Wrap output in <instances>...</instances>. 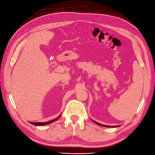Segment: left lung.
Here are the masks:
<instances>
[{
    "instance_id": "obj_1",
    "label": "left lung",
    "mask_w": 155,
    "mask_h": 155,
    "mask_svg": "<svg viewBox=\"0 0 155 155\" xmlns=\"http://www.w3.org/2000/svg\"><path fill=\"white\" fill-rule=\"evenodd\" d=\"M93 121L96 123V124H98V125H100V126H102V127H117V126H114V127H110V126H107V125H104V124H100V123H98V122H96V121H94V120H93Z\"/></svg>"
}]
</instances>
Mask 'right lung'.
Listing matches in <instances>:
<instances>
[{
  "instance_id": "1",
  "label": "right lung",
  "mask_w": 155,
  "mask_h": 155,
  "mask_svg": "<svg viewBox=\"0 0 155 155\" xmlns=\"http://www.w3.org/2000/svg\"><path fill=\"white\" fill-rule=\"evenodd\" d=\"M60 115L59 116H58L57 117V118H55V119H54V120H51V121H49V122H30L31 124H33V125H35V126H44V125H46V124H50V123H52V122H54V121H56V120H57L59 119V117H60Z\"/></svg>"
}]
</instances>
